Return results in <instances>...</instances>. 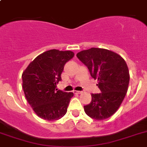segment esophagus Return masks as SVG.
Listing matches in <instances>:
<instances>
[{"label":"esophagus","mask_w":147,"mask_h":147,"mask_svg":"<svg viewBox=\"0 0 147 147\" xmlns=\"http://www.w3.org/2000/svg\"><path fill=\"white\" fill-rule=\"evenodd\" d=\"M73 93H74V94H80V93H82V92H80V91H76V90H74Z\"/></svg>","instance_id":"obj_1"}]
</instances>
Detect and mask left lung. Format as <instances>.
<instances>
[{
	"mask_svg": "<svg viewBox=\"0 0 147 147\" xmlns=\"http://www.w3.org/2000/svg\"><path fill=\"white\" fill-rule=\"evenodd\" d=\"M77 57L97 80L101 93L92 94V101L84 106L85 113L96 120L113 115L124 100L129 82L128 67L117 53L102 48L92 47L82 50Z\"/></svg>",
	"mask_w": 147,
	"mask_h": 147,
	"instance_id": "obj_1",
	"label": "left lung"
}]
</instances>
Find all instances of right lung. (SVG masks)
Wrapping results in <instances>:
<instances>
[{"label":"right lung","instance_id":"1","mask_svg":"<svg viewBox=\"0 0 147 147\" xmlns=\"http://www.w3.org/2000/svg\"><path fill=\"white\" fill-rule=\"evenodd\" d=\"M72 51L48 50L30 63L23 72V89L28 103L42 119L54 121L66 114L72 92L57 90L64 65L74 56Z\"/></svg>","mask_w":147,"mask_h":147}]
</instances>
